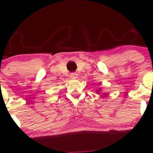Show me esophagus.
Segmentation results:
<instances>
[{
    "mask_svg": "<svg viewBox=\"0 0 153 153\" xmlns=\"http://www.w3.org/2000/svg\"><path fill=\"white\" fill-rule=\"evenodd\" d=\"M77 76H78V75H77V73H71V77L72 78H76Z\"/></svg>",
    "mask_w": 153,
    "mask_h": 153,
    "instance_id": "esophagus-1",
    "label": "esophagus"
}]
</instances>
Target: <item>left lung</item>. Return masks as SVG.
<instances>
[{
	"mask_svg": "<svg viewBox=\"0 0 153 153\" xmlns=\"http://www.w3.org/2000/svg\"><path fill=\"white\" fill-rule=\"evenodd\" d=\"M99 91H101V89H100V90H99V89H97V93H99Z\"/></svg>",
	"mask_w": 153,
	"mask_h": 153,
	"instance_id": "1",
	"label": "left lung"
}]
</instances>
